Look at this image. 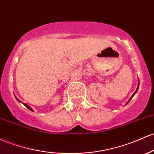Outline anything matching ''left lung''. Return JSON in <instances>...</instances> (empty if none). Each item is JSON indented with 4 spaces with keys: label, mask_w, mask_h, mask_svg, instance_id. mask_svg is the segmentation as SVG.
Here are the masks:
<instances>
[{
    "label": "left lung",
    "mask_w": 154,
    "mask_h": 154,
    "mask_svg": "<svg viewBox=\"0 0 154 154\" xmlns=\"http://www.w3.org/2000/svg\"><path fill=\"white\" fill-rule=\"evenodd\" d=\"M139 85H140V82H139V81H138V85H137V90H136V91H135V92L134 93V94H133V95H132V96H131V98H130V99H129V102H128L127 103H126V104H128V103H129V102H130V100H131V99H132V98H133V96H134L135 95V94H136V93H137V91H138V88H139Z\"/></svg>",
    "instance_id": "8db88e82"
}]
</instances>
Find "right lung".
Here are the masks:
<instances>
[{"mask_svg": "<svg viewBox=\"0 0 154 154\" xmlns=\"http://www.w3.org/2000/svg\"><path fill=\"white\" fill-rule=\"evenodd\" d=\"M15 98H16V99H17V101H18V102H21V103H22V104H24V105H25V107H26L27 108H28V109H30V110H31V111H33V109H32V108H31V107H30L29 105H28V104H25V103L22 102H21V101H20V99H17V97H16V96H15Z\"/></svg>", "mask_w": 154, "mask_h": 154, "instance_id": "right-lung-1", "label": "right lung"}]
</instances>
